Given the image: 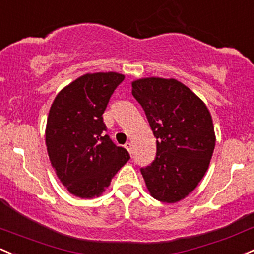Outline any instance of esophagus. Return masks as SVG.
<instances>
[{
	"instance_id": "1",
	"label": "esophagus",
	"mask_w": 254,
	"mask_h": 254,
	"mask_svg": "<svg viewBox=\"0 0 254 254\" xmlns=\"http://www.w3.org/2000/svg\"><path fill=\"white\" fill-rule=\"evenodd\" d=\"M125 148H127V152H129L130 154H131V153H132V144L130 143V142H127V143H125Z\"/></svg>"
}]
</instances>
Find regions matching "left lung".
Instances as JSON below:
<instances>
[{
  "instance_id": "1",
  "label": "left lung",
  "mask_w": 254,
  "mask_h": 254,
  "mask_svg": "<svg viewBox=\"0 0 254 254\" xmlns=\"http://www.w3.org/2000/svg\"><path fill=\"white\" fill-rule=\"evenodd\" d=\"M131 86L157 137V157L141 174L154 199L174 204L207 171L216 144L212 117L204 101L174 78H141Z\"/></svg>"
}]
</instances>
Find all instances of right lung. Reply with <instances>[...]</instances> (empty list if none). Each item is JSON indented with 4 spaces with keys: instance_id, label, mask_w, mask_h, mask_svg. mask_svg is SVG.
I'll use <instances>...</instances> for the list:
<instances>
[{
    "instance_id": "1",
    "label": "right lung",
    "mask_w": 254,
    "mask_h": 254,
    "mask_svg": "<svg viewBox=\"0 0 254 254\" xmlns=\"http://www.w3.org/2000/svg\"><path fill=\"white\" fill-rule=\"evenodd\" d=\"M124 78L117 72L83 74L53 101L46 127L47 150L58 178L74 196H100L130 159L127 149L105 135L102 118Z\"/></svg>"
}]
</instances>
